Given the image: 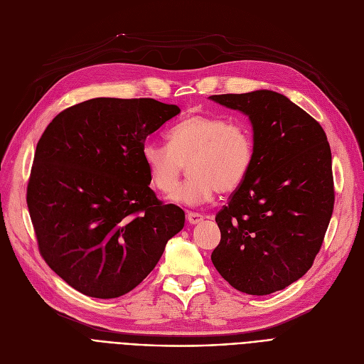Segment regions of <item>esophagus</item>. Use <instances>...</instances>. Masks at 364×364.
<instances>
[{
    "label": "esophagus",
    "mask_w": 364,
    "mask_h": 364,
    "mask_svg": "<svg viewBox=\"0 0 364 364\" xmlns=\"http://www.w3.org/2000/svg\"><path fill=\"white\" fill-rule=\"evenodd\" d=\"M205 217L202 214H198V213H187V221L190 224H198L203 220Z\"/></svg>",
    "instance_id": "esophagus-1"
}]
</instances>
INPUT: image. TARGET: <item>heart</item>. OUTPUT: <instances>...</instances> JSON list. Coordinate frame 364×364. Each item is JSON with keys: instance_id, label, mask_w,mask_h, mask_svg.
<instances>
[{"instance_id": "1", "label": "heart", "mask_w": 364, "mask_h": 364, "mask_svg": "<svg viewBox=\"0 0 364 364\" xmlns=\"http://www.w3.org/2000/svg\"><path fill=\"white\" fill-rule=\"evenodd\" d=\"M168 146L147 141L141 159L151 187L162 195L174 190L187 166L188 178L171 199L200 205L215 192L232 193L247 178L254 164L252 132L245 122L195 113L177 122L166 134Z\"/></svg>"}]
</instances>
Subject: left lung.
<instances>
[{
	"instance_id": "1",
	"label": "left lung",
	"mask_w": 364,
	"mask_h": 364,
	"mask_svg": "<svg viewBox=\"0 0 364 364\" xmlns=\"http://www.w3.org/2000/svg\"><path fill=\"white\" fill-rule=\"evenodd\" d=\"M209 99L250 117L255 146L250 176L215 215L221 240L211 259L240 292L282 291L311 269L333 213L326 132L270 90Z\"/></svg>"
}]
</instances>
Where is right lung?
Masks as SVG:
<instances>
[{"label":"right lung","mask_w":364,"mask_h":364,"mask_svg":"<svg viewBox=\"0 0 364 364\" xmlns=\"http://www.w3.org/2000/svg\"><path fill=\"white\" fill-rule=\"evenodd\" d=\"M180 113L155 99H91L60 112L36 144L26 203L38 250L78 292L118 298L155 269L184 211L149 187L147 136Z\"/></svg>","instance_id":"right-lung-1"}]
</instances>
